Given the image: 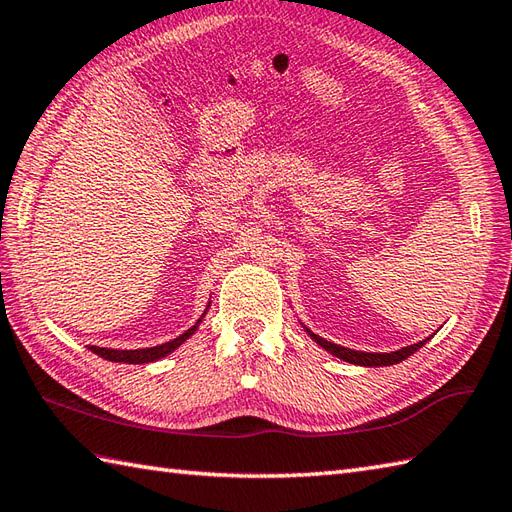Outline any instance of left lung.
Returning <instances> with one entry per match:
<instances>
[{
	"label": "left lung",
	"instance_id": "8db88e82",
	"mask_svg": "<svg viewBox=\"0 0 512 512\" xmlns=\"http://www.w3.org/2000/svg\"><path fill=\"white\" fill-rule=\"evenodd\" d=\"M308 334L312 336L314 341H317V343L323 347V350H328V352H330V354H334L336 358H341V361H347V363H352V365H363V367H385V365H396V363H402V361H405L407 356H411L413 352H418L420 347L429 341V339H424V341H420V343L407 345V347H402V350H398V352L376 354V352H356V350H347V347L334 345V343H330V341L321 339V336L312 334L310 330H308Z\"/></svg>",
	"mask_w": 512,
	"mask_h": 512
}]
</instances>
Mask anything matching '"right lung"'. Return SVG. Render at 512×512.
<instances>
[{
	"label": "right lung",
	"mask_w": 512,
	"mask_h": 512,
	"mask_svg": "<svg viewBox=\"0 0 512 512\" xmlns=\"http://www.w3.org/2000/svg\"><path fill=\"white\" fill-rule=\"evenodd\" d=\"M204 317V314H202ZM202 317L195 321V325H191V328L180 334L178 339L173 341H167L162 345H156V347H147V350H107V347H96V345H90V350L94 354H99L101 358H107V361L112 363H134V365H143V363H151V361H158V358L171 354L173 350H178V347L189 339V336L198 330V325L202 321Z\"/></svg>",
	"instance_id": "obj_1"
}]
</instances>
